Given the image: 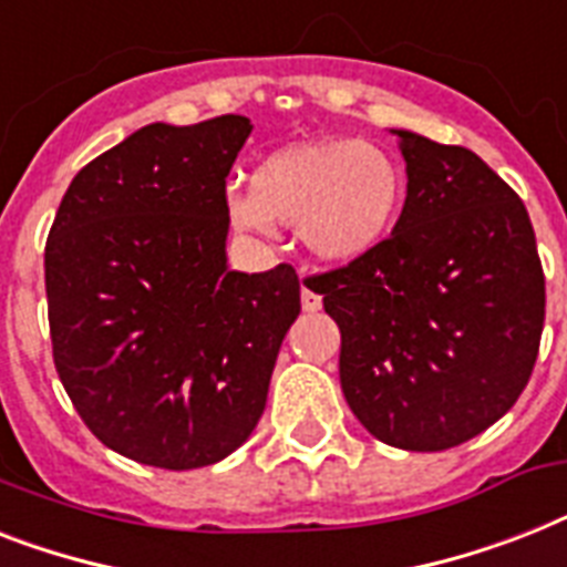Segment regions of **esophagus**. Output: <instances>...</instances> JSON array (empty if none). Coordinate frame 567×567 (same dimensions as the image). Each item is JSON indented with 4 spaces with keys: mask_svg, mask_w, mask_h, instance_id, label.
Listing matches in <instances>:
<instances>
[{
    "mask_svg": "<svg viewBox=\"0 0 567 567\" xmlns=\"http://www.w3.org/2000/svg\"><path fill=\"white\" fill-rule=\"evenodd\" d=\"M320 306H323L320 293H315L308 285H302V308H306V311H320Z\"/></svg>",
    "mask_w": 567,
    "mask_h": 567,
    "instance_id": "esophagus-1",
    "label": "esophagus"
}]
</instances>
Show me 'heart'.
<instances>
[{
	"mask_svg": "<svg viewBox=\"0 0 567 567\" xmlns=\"http://www.w3.org/2000/svg\"><path fill=\"white\" fill-rule=\"evenodd\" d=\"M404 197V174L381 145L363 140L308 142L276 151L252 172L250 192H233V227L270 236L299 227L315 256L352 261L390 236Z\"/></svg>",
	"mask_w": 567,
	"mask_h": 567,
	"instance_id": "b5f03b06",
	"label": "heart"
}]
</instances>
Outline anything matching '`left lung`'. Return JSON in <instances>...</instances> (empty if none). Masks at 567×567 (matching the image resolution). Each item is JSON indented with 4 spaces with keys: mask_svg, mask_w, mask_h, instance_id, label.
<instances>
[{
    "mask_svg": "<svg viewBox=\"0 0 567 567\" xmlns=\"http://www.w3.org/2000/svg\"><path fill=\"white\" fill-rule=\"evenodd\" d=\"M393 236L311 276L340 329V388L381 443L445 451L498 422L536 367L545 270L522 197L460 145L399 131Z\"/></svg>",
    "mask_w": 567,
    "mask_h": 567,
    "instance_id": "obj_1",
    "label": "left lung"
}]
</instances>
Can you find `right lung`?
Listing matches in <instances>:
<instances>
[{
  "label": "right lung",
  "instance_id": "add662e5",
  "mask_svg": "<svg viewBox=\"0 0 567 567\" xmlns=\"http://www.w3.org/2000/svg\"><path fill=\"white\" fill-rule=\"evenodd\" d=\"M250 131L244 116L148 124L75 174L49 229L63 390L101 443L145 466L233 454L299 315L291 265L227 270V177Z\"/></svg>",
  "mask_w": 567,
  "mask_h": 567
}]
</instances>
